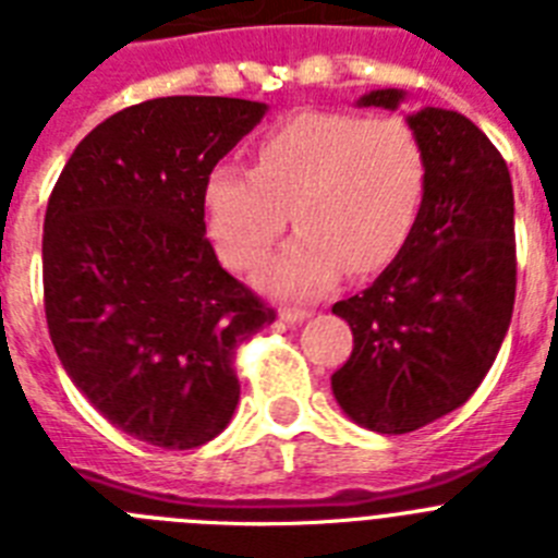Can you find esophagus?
Masks as SVG:
<instances>
[{"mask_svg": "<svg viewBox=\"0 0 558 558\" xmlns=\"http://www.w3.org/2000/svg\"><path fill=\"white\" fill-rule=\"evenodd\" d=\"M308 316H311V311H305V308H280V319H283V323H289V325L305 323Z\"/></svg>", "mask_w": 558, "mask_h": 558, "instance_id": "1", "label": "esophagus"}]
</instances>
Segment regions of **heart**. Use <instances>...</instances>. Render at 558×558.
I'll list each match as a JSON object with an SVG mask.
<instances>
[{"label":"heart","instance_id":"b5f03b06","mask_svg":"<svg viewBox=\"0 0 558 558\" xmlns=\"http://www.w3.org/2000/svg\"><path fill=\"white\" fill-rule=\"evenodd\" d=\"M428 192L423 142L403 119L305 110L275 124L253 167L219 163L203 185L208 233L230 269H253L286 228L300 230L258 283L314 300L350 275L380 272L403 253Z\"/></svg>","mask_w":558,"mask_h":558}]
</instances>
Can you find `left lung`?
<instances>
[{
  "mask_svg": "<svg viewBox=\"0 0 558 558\" xmlns=\"http://www.w3.org/2000/svg\"><path fill=\"white\" fill-rule=\"evenodd\" d=\"M403 88L359 108L398 110ZM428 158V192L403 253L369 289L339 300L353 353L330 378L361 428L409 434L470 400L489 373L514 308V192L506 160L456 110L405 117Z\"/></svg>",
  "mask_w": 558,
  "mask_h": 558,
  "instance_id": "obj_1",
  "label": "left lung"
}]
</instances>
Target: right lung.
Masks as SVG:
<instances>
[{"instance_id": "1", "label": "right lung", "mask_w": 558, "mask_h": 558, "mask_svg": "<svg viewBox=\"0 0 558 558\" xmlns=\"http://www.w3.org/2000/svg\"><path fill=\"white\" fill-rule=\"evenodd\" d=\"M230 97H160L85 135L44 219L54 353L99 414L167 450L233 416V353L275 323L205 239L203 185L267 113Z\"/></svg>"}]
</instances>
